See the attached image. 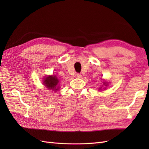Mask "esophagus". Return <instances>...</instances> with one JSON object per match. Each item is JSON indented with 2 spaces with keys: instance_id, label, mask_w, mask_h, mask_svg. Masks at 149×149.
I'll return each instance as SVG.
<instances>
[{
  "instance_id": "34e87169",
  "label": "esophagus",
  "mask_w": 149,
  "mask_h": 149,
  "mask_svg": "<svg viewBox=\"0 0 149 149\" xmlns=\"http://www.w3.org/2000/svg\"><path fill=\"white\" fill-rule=\"evenodd\" d=\"M75 76H76V77H77V78H81L82 75L81 74H77L76 75H75Z\"/></svg>"
}]
</instances>
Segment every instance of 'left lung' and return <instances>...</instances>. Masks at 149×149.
<instances>
[{
  "instance_id": "8db88e82",
  "label": "left lung",
  "mask_w": 149,
  "mask_h": 149,
  "mask_svg": "<svg viewBox=\"0 0 149 149\" xmlns=\"http://www.w3.org/2000/svg\"><path fill=\"white\" fill-rule=\"evenodd\" d=\"M107 83H107V82H104L103 85H104V86H107V85H108V84H107ZM103 85H102V86H103ZM102 90V86H101V87L99 88V90Z\"/></svg>"
}]
</instances>
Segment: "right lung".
Wrapping results in <instances>:
<instances>
[{"label": "right lung", "mask_w": 149, "mask_h": 149, "mask_svg": "<svg viewBox=\"0 0 149 149\" xmlns=\"http://www.w3.org/2000/svg\"><path fill=\"white\" fill-rule=\"evenodd\" d=\"M59 80L56 75H47V77L43 78V83L47 88L49 90H52L53 91L59 90Z\"/></svg>", "instance_id": "add662e5"}]
</instances>
